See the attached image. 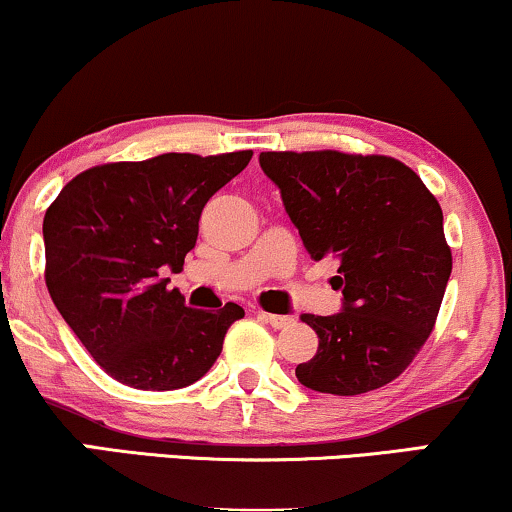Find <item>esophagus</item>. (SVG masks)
Masks as SVG:
<instances>
[{
    "instance_id": "obj_1",
    "label": "esophagus",
    "mask_w": 512,
    "mask_h": 512,
    "mask_svg": "<svg viewBox=\"0 0 512 512\" xmlns=\"http://www.w3.org/2000/svg\"><path fill=\"white\" fill-rule=\"evenodd\" d=\"M260 317L269 326H274V329H286V326L293 324V317H286V315H269V312H262Z\"/></svg>"
}]
</instances>
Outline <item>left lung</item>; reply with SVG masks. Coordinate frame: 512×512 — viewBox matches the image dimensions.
I'll use <instances>...</instances> for the list:
<instances>
[{
    "instance_id": "1",
    "label": "left lung",
    "mask_w": 512,
    "mask_h": 512,
    "mask_svg": "<svg viewBox=\"0 0 512 512\" xmlns=\"http://www.w3.org/2000/svg\"><path fill=\"white\" fill-rule=\"evenodd\" d=\"M260 166L312 260L338 262L331 286L343 310L300 317L319 348L295 377L334 396L391 384L432 334L453 269L441 205L410 166L384 155L262 152Z\"/></svg>"
}]
</instances>
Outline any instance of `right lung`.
Instances as JSON below:
<instances>
[{
    "label": "right lung",
    "mask_w": 512,
    "mask_h": 512,
    "mask_svg": "<svg viewBox=\"0 0 512 512\" xmlns=\"http://www.w3.org/2000/svg\"><path fill=\"white\" fill-rule=\"evenodd\" d=\"M252 150L166 152L100 164L66 183L42 221L54 305L109 377L171 391L205 377L243 307H186L159 272H181L207 200L248 166Z\"/></svg>",
    "instance_id": "right-lung-1"
}]
</instances>
